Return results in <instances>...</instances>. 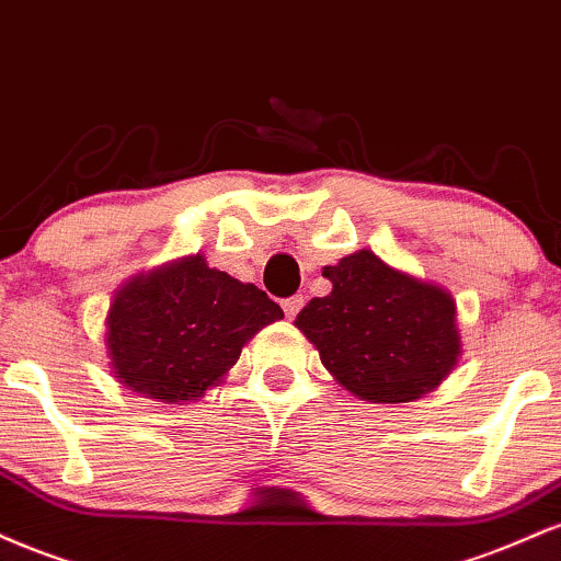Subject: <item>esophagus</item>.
Segmentation results:
<instances>
[{
	"label": "esophagus",
	"mask_w": 561,
	"mask_h": 561,
	"mask_svg": "<svg viewBox=\"0 0 561 561\" xmlns=\"http://www.w3.org/2000/svg\"><path fill=\"white\" fill-rule=\"evenodd\" d=\"M305 307V296H288V299H283V312H286L288 320H294L296 314H299V309Z\"/></svg>",
	"instance_id": "esophagus-1"
}]
</instances>
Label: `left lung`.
Wrapping results in <instances>:
<instances>
[{"mask_svg":"<svg viewBox=\"0 0 561 561\" xmlns=\"http://www.w3.org/2000/svg\"><path fill=\"white\" fill-rule=\"evenodd\" d=\"M333 283L294 325L348 393L373 404L414 401L449 378L462 357L457 301L438 283L391 267L373 249L322 267Z\"/></svg>","mask_w":561,"mask_h":561,"instance_id":"obj_1","label":"left lung"}]
</instances>
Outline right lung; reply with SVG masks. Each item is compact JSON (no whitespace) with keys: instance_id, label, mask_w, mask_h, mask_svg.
I'll use <instances>...</instances> for the list:
<instances>
[{"instance_id":"obj_1","label":"right lung","mask_w":561,"mask_h":561,"mask_svg":"<svg viewBox=\"0 0 561 561\" xmlns=\"http://www.w3.org/2000/svg\"><path fill=\"white\" fill-rule=\"evenodd\" d=\"M283 309L254 283L188 254L125 280L104 318V346L117 383L181 404L220 386L241 348Z\"/></svg>"}]
</instances>
